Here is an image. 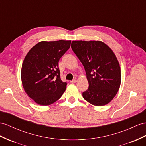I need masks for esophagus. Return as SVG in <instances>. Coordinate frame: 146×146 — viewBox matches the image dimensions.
I'll return each instance as SVG.
<instances>
[{
    "label": "esophagus",
    "mask_w": 146,
    "mask_h": 146,
    "mask_svg": "<svg viewBox=\"0 0 146 146\" xmlns=\"http://www.w3.org/2000/svg\"><path fill=\"white\" fill-rule=\"evenodd\" d=\"M76 79H74V80H73L72 81H70V83H76Z\"/></svg>",
    "instance_id": "esophagus-1"
}]
</instances>
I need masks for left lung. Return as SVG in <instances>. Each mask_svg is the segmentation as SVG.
I'll use <instances>...</instances> for the list:
<instances>
[{
  "label": "left lung",
  "mask_w": 146,
  "mask_h": 146,
  "mask_svg": "<svg viewBox=\"0 0 146 146\" xmlns=\"http://www.w3.org/2000/svg\"><path fill=\"white\" fill-rule=\"evenodd\" d=\"M72 50L83 65L89 83L83 98L96 106L109 104L121 84V69L111 48L100 40H73Z\"/></svg>",
  "instance_id": "8db88e82"
}]
</instances>
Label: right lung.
Wrapping results in <instances>:
<instances>
[{"mask_svg": "<svg viewBox=\"0 0 146 146\" xmlns=\"http://www.w3.org/2000/svg\"><path fill=\"white\" fill-rule=\"evenodd\" d=\"M70 44L71 40L41 41L26 55L21 66L22 85L39 105L52 104L65 92L67 84L60 79L58 62Z\"/></svg>", "mask_w": 146, "mask_h": 146, "instance_id": "1", "label": "right lung"}]
</instances>
